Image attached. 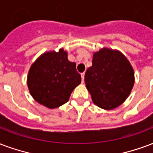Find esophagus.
<instances>
[{"label":"esophagus","mask_w":153,"mask_h":153,"mask_svg":"<svg viewBox=\"0 0 153 153\" xmlns=\"http://www.w3.org/2000/svg\"><path fill=\"white\" fill-rule=\"evenodd\" d=\"M84 76H85V73L83 72V73L81 74V77H82V82L84 81Z\"/></svg>","instance_id":"esophagus-1"}]
</instances>
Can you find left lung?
<instances>
[{"label": "left lung", "mask_w": 153, "mask_h": 153, "mask_svg": "<svg viewBox=\"0 0 153 153\" xmlns=\"http://www.w3.org/2000/svg\"><path fill=\"white\" fill-rule=\"evenodd\" d=\"M84 81L94 104L109 110L129 97L134 86V71L120 52L102 48L94 53Z\"/></svg>", "instance_id": "left-lung-1"}]
</instances>
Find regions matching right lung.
Instances as JSON below:
<instances>
[{"instance_id":"right-lung-1","label":"right lung","mask_w":153,"mask_h":153,"mask_svg":"<svg viewBox=\"0 0 153 153\" xmlns=\"http://www.w3.org/2000/svg\"><path fill=\"white\" fill-rule=\"evenodd\" d=\"M81 82L76 64L67 59V53L43 54L31 65L27 77L30 95L36 101L49 108L64 105L71 92Z\"/></svg>"}]
</instances>
